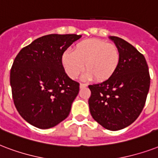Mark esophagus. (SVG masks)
Listing matches in <instances>:
<instances>
[{"label":"esophagus","instance_id":"1","mask_svg":"<svg viewBox=\"0 0 158 158\" xmlns=\"http://www.w3.org/2000/svg\"><path fill=\"white\" fill-rule=\"evenodd\" d=\"M86 86V84H84V83H80V88H84Z\"/></svg>","mask_w":158,"mask_h":158}]
</instances>
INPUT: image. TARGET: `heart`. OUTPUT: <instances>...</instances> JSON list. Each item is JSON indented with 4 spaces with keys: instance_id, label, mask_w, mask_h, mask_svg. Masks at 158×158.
Returning a JSON list of instances; mask_svg holds the SVG:
<instances>
[{
    "instance_id": "obj_1",
    "label": "heart",
    "mask_w": 158,
    "mask_h": 158,
    "mask_svg": "<svg viewBox=\"0 0 158 158\" xmlns=\"http://www.w3.org/2000/svg\"><path fill=\"white\" fill-rule=\"evenodd\" d=\"M120 55L118 48L112 44L96 39L81 41L74 50H66L62 56V64L66 73L75 79L85 68L82 79L105 81L111 77L118 68Z\"/></svg>"
}]
</instances>
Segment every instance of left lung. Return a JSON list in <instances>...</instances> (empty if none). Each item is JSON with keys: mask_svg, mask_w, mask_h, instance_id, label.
Segmentation results:
<instances>
[{"mask_svg": "<svg viewBox=\"0 0 158 158\" xmlns=\"http://www.w3.org/2000/svg\"><path fill=\"white\" fill-rule=\"evenodd\" d=\"M118 48L120 60L113 76L88 87L92 118L105 129L116 131L136 120L144 107L150 86L146 59L129 43L110 36Z\"/></svg>", "mask_w": 158, "mask_h": 158, "instance_id": "1", "label": "left lung"}]
</instances>
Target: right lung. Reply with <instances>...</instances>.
Returning <instances> with one entry per match:
<instances>
[{"mask_svg":"<svg viewBox=\"0 0 158 158\" xmlns=\"http://www.w3.org/2000/svg\"><path fill=\"white\" fill-rule=\"evenodd\" d=\"M81 35H48L23 48L10 70L14 104L24 120L42 129L68 116L79 83L66 74L62 56Z\"/></svg>","mask_w":158,"mask_h":158,"instance_id":"1","label":"right lung"}]
</instances>
